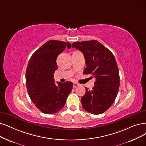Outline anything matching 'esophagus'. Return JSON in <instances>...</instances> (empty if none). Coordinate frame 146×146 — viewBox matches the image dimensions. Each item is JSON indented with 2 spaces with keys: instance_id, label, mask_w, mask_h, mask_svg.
<instances>
[{
  "instance_id": "34e87169",
  "label": "esophagus",
  "mask_w": 146,
  "mask_h": 146,
  "mask_svg": "<svg viewBox=\"0 0 146 146\" xmlns=\"http://www.w3.org/2000/svg\"><path fill=\"white\" fill-rule=\"evenodd\" d=\"M78 86H79V84H78V83H74V84H73V87H74V88H75V87H78Z\"/></svg>"
}]
</instances>
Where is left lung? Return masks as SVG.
Segmentation results:
<instances>
[{
    "mask_svg": "<svg viewBox=\"0 0 146 146\" xmlns=\"http://www.w3.org/2000/svg\"><path fill=\"white\" fill-rule=\"evenodd\" d=\"M72 47L82 52L86 68L83 74L96 79L92 90L86 88L81 102L83 108L93 114H100L112 106L120 85L119 69L115 57L107 48L96 40L74 42Z\"/></svg>",
    "mask_w": 146,
    "mask_h": 146,
    "instance_id": "left-lung-1",
    "label": "left lung"
}]
</instances>
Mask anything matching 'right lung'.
Masks as SVG:
<instances>
[{"label": "right lung", "mask_w": 146, "mask_h": 146, "mask_svg": "<svg viewBox=\"0 0 146 146\" xmlns=\"http://www.w3.org/2000/svg\"><path fill=\"white\" fill-rule=\"evenodd\" d=\"M71 46L68 42L50 40L35 52L29 61L26 72L27 92L33 103L43 113L52 114L61 110L71 92L72 82L56 84L53 78L57 69V56Z\"/></svg>", "instance_id": "1"}]
</instances>
